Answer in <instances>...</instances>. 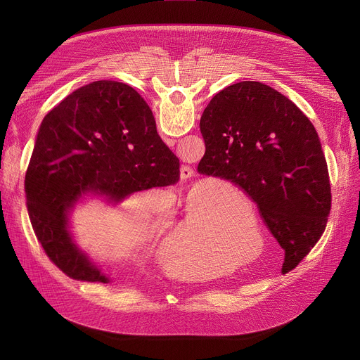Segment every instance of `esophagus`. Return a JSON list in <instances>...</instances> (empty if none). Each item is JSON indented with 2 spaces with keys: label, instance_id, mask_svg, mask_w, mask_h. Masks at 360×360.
Listing matches in <instances>:
<instances>
[{
  "label": "esophagus",
  "instance_id": "34e87169",
  "mask_svg": "<svg viewBox=\"0 0 360 360\" xmlns=\"http://www.w3.org/2000/svg\"><path fill=\"white\" fill-rule=\"evenodd\" d=\"M193 176H195V171L192 168H189V167H182L181 168V181L184 184H188Z\"/></svg>",
  "mask_w": 360,
  "mask_h": 360
}]
</instances>
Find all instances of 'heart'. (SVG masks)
Wrapping results in <instances>:
<instances>
[{
    "label": "heart",
    "mask_w": 360,
    "mask_h": 360,
    "mask_svg": "<svg viewBox=\"0 0 360 360\" xmlns=\"http://www.w3.org/2000/svg\"><path fill=\"white\" fill-rule=\"evenodd\" d=\"M192 202L195 203L192 211H189L184 228L181 231L182 243L208 246L211 242H218L222 222L228 212V198L224 193L202 191L193 193ZM204 208L198 210L200 203Z\"/></svg>",
    "instance_id": "heart-1"
}]
</instances>
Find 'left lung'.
<instances>
[{"label": "left lung", "mask_w": 360, "mask_h": 360, "mask_svg": "<svg viewBox=\"0 0 360 360\" xmlns=\"http://www.w3.org/2000/svg\"><path fill=\"white\" fill-rule=\"evenodd\" d=\"M200 175L243 189L295 269L323 235L332 195L325 153L312 122L269 85L242 81L219 91L200 118Z\"/></svg>", "instance_id": "left-lung-1"}]
</instances>
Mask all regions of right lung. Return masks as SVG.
<instances>
[{
	"instance_id": "obj_1",
	"label": "right lung",
	"mask_w": 360,
	"mask_h": 360,
	"mask_svg": "<svg viewBox=\"0 0 360 360\" xmlns=\"http://www.w3.org/2000/svg\"><path fill=\"white\" fill-rule=\"evenodd\" d=\"M179 181V160L129 85L95 81L64 98L42 120L25 174L27 211L45 255L67 276L108 279L71 240L67 212L86 192L118 202Z\"/></svg>"
}]
</instances>
